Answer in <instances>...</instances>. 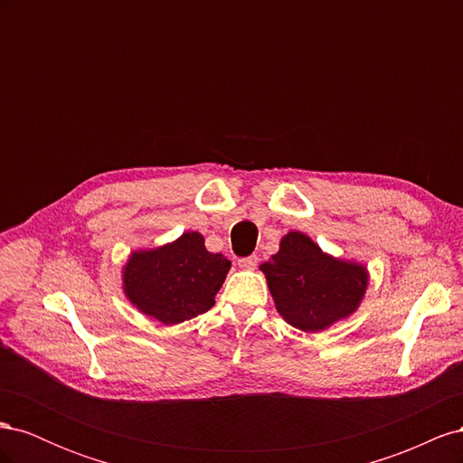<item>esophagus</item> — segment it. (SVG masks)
<instances>
[{
    "label": "esophagus",
    "instance_id": "obj_1",
    "mask_svg": "<svg viewBox=\"0 0 463 463\" xmlns=\"http://www.w3.org/2000/svg\"><path fill=\"white\" fill-rule=\"evenodd\" d=\"M257 262H259L257 255H249V257H243V259L237 260V264H240V269H243V270H255L257 269Z\"/></svg>",
    "mask_w": 463,
    "mask_h": 463
}]
</instances>
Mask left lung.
<instances>
[{"label":"left lung","mask_w":463,"mask_h":463,"mask_svg":"<svg viewBox=\"0 0 463 463\" xmlns=\"http://www.w3.org/2000/svg\"><path fill=\"white\" fill-rule=\"evenodd\" d=\"M260 270L278 313L303 332H320L352 315L369 282L365 266L325 255L301 232L282 237Z\"/></svg>","instance_id":"left-lung-1"}]
</instances>
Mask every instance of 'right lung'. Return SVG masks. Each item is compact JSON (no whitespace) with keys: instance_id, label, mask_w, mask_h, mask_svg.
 <instances>
[{"instance_id":"obj_1","label":"right lung","mask_w":463,"mask_h":463,"mask_svg":"<svg viewBox=\"0 0 463 463\" xmlns=\"http://www.w3.org/2000/svg\"><path fill=\"white\" fill-rule=\"evenodd\" d=\"M230 266L223 255L206 250L201 233L187 232L170 245L133 253L123 269V289L138 311L177 325L214 305Z\"/></svg>"}]
</instances>
